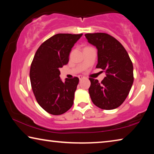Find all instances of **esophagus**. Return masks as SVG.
Returning <instances> with one entry per match:
<instances>
[{"label":"esophagus","mask_w":154,"mask_h":154,"mask_svg":"<svg viewBox=\"0 0 154 154\" xmlns=\"http://www.w3.org/2000/svg\"><path fill=\"white\" fill-rule=\"evenodd\" d=\"M78 77H79V80H82L83 79H84V78H85V77L84 76H82V75H79V76Z\"/></svg>","instance_id":"esophagus-1"}]
</instances>
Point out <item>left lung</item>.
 <instances>
[{
  "instance_id": "obj_1",
  "label": "left lung",
  "mask_w": 154,
  "mask_h": 154,
  "mask_svg": "<svg viewBox=\"0 0 154 154\" xmlns=\"http://www.w3.org/2000/svg\"><path fill=\"white\" fill-rule=\"evenodd\" d=\"M88 43L98 50L97 69L105 71L106 77L99 83L90 78L89 94L98 107L111 110L118 108L128 95L133 84V65L123 45L106 33L85 35Z\"/></svg>"
}]
</instances>
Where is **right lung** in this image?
Listing matches in <instances>:
<instances>
[{
	"label": "right lung",
	"instance_id": "add662e5",
	"mask_svg": "<svg viewBox=\"0 0 154 154\" xmlns=\"http://www.w3.org/2000/svg\"><path fill=\"white\" fill-rule=\"evenodd\" d=\"M83 34H57L41 44L30 66V79L34 94L41 107L54 116L64 113L73 105L79 78L60 77V68L66 64L75 43Z\"/></svg>",
	"mask_w": 154,
	"mask_h": 154
}]
</instances>
